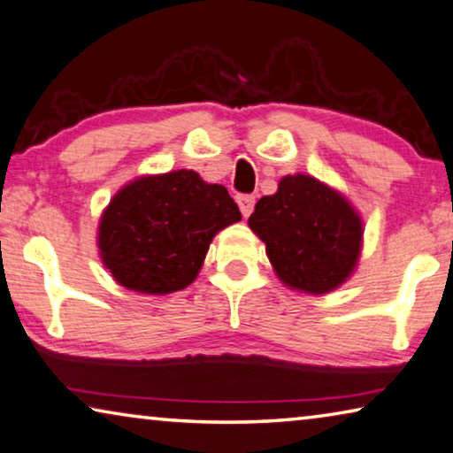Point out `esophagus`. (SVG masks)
<instances>
[{"mask_svg":"<svg viewBox=\"0 0 453 453\" xmlns=\"http://www.w3.org/2000/svg\"><path fill=\"white\" fill-rule=\"evenodd\" d=\"M238 205L243 218H250V213L254 211L256 205V197L254 196H238Z\"/></svg>","mask_w":453,"mask_h":453,"instance_id":"1","label":"esophagus"}]
</instances>
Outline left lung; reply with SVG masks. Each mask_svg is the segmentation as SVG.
Returning a JSON list of instances; mask_svg holds the SVG:
<instances>
[{
    "instance_id": "8db88e82",
    "label": "left lung",
    "mask_w": 453,
    "mask_h": 453,
    "mask_svg": "<svg viewBox=\"0 0 453 453\" xmlns=\"http://www.w3.org/2000/svg\"><path fill=\"white\" fill-rule=\"evenodd\" d=\"M248 226L265 243L276 276L292 290L326 294L353 274L363 219L339 191L311 175H286L256 203Z\"/></svg>"
}]
</instances>
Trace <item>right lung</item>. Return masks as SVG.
<instances>
[{"mask_svg":"<svg viewBox=\"0 0 453 453\" xmlns=\"http://www.w3.org/2000/svg\"><path fill=\"white\" fill-rule=\"evenodd\" d=\"M242 219L224 185L179 169L139 177L103 211L98 250L120 286L171 294L197 278L213 235Z\"/></svg>","mask_w":453,"mask_h":453,"instance_id":"obj_1","label":"right lung"}]
</instances>
